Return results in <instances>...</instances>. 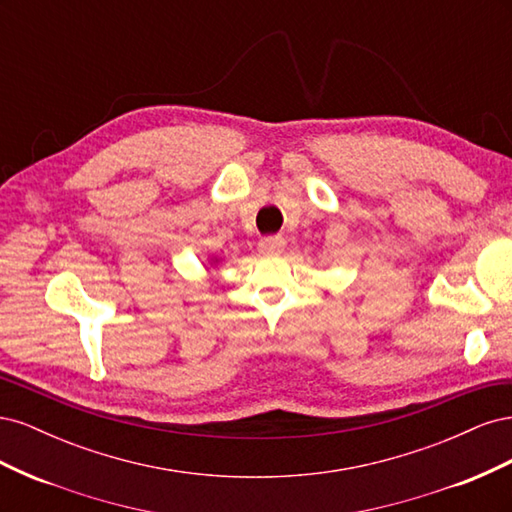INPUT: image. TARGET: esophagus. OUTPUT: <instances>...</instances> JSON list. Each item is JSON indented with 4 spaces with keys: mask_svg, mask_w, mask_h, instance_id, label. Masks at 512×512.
<instances>
[{
    "mask_svg": "<svg viewBox=\"0 0 512 512\" xmlns=\"http://www.w3.org/2000/svg\"><path fill=\"white\" fill-rule=\"evenodd\" d=\"M284 247H286L284 237H267L258 243V250L262 254H280L284 252Z\"/></svg>",
    "mask_w": 512,
    "mask_h": 512,
    "instance_id": "1",
    "label": "esophagus"
}]
</instances>
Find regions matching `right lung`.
Here are the masks:
<instances>
[{"label":"right lung","mask_w":512,"mask_h":512,"mask_svg":"<svg viewBox=\"0 0 512 512\" xmlns=\"http://www.w3.org/2000/svg\"><path fill=\"white\" fill-rule=\"evenodd\" d=\"M218 262H220V258H215V256H211V258H209V265H211V267H213V265H218Z\"/></svg>","instance_id":"obj_1"}]
</instances>
